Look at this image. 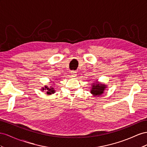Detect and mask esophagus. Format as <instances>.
I'll list each match as a JSON object with an SVG mask.
<instances>
[{"instance_id":"34e87169","label":"esophagus","mask_w":147,"mask_h":147,"mask_svg":"<svg viewBox=\"0 0 147 147\" xmlns=\"http://www.w3.org/2000/svg\"><path fill=\"white\" fill-rule=\"evenodd\" d=\"M71 76L76 77V75H77V72L76 71H71Z\"/></svg>"}]
</instances>
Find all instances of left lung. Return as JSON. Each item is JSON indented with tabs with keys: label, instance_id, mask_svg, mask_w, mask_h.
Segmentation results:
<instances>
[{
	"label": "left lung",
	"instance_id": "left-lung-1",
	"mask_svg": "<svg viewBox=\"0 0 147 147\" xmlns=\"http://www.w3.org/2000/svg\"><path fill=\"white\" fill-rule=\"evenodd\" d=\"M97 82V81H96ZM106 85L98 82H94L92 84L90 93L94 96H100L106 89Z\"/></svg>",
	"mask_w": 147,
	"mask_h": 147
}]
</instances>
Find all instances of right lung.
Masks as SVG:
<instances>
[{"instance_id":"right-lung-1","label":"right lung","mask_w":147,"mask_h":147,"mask_svg":"<svg viewBox=\"0 0 147 147\" xmlns=\"http://www.w3.org/2000/svg\"><path fill=\"white\" fill-rule=\"evenodd\" d=\"M42 91L45 90L46 92H47V95H51L52 94L55 93V90H54L53 87H52V86L49 88L47 86H45L44 87L42 88Z\"/></svg>"}]
</instances>
